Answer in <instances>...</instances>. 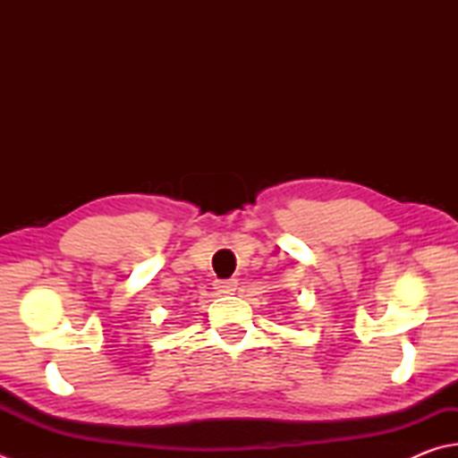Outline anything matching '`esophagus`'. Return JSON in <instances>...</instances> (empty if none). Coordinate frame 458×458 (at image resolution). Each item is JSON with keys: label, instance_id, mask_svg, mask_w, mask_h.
<instances>
[{"label": "esophagus", "instance_id": "34e87169", "mask_svg": "<svg viewBox=\"0 0 458 458\" xmlns=\"http://www.w3.org/2000/svg\"><path fill=\"white\" fill-rule=\"evenodd\" d=\"M213 289L221 293V295H231L233 291L237 289V281L235 279H225V281H215Z\"/></svg>", "mask_w": 458, "mask_h": 458}]
</instances>
